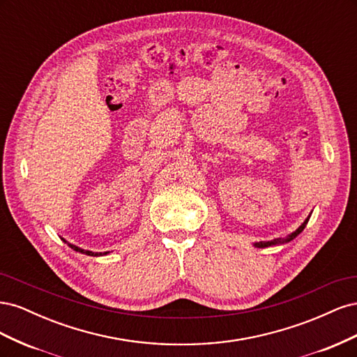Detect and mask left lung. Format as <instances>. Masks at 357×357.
<instances>
[{"label": "left lung", "instance_id": "1", "mask_svg": "<svg viewBox=\"0 0 357 357\" xmlns=\"http://www.w3.org/2000/svg\"><path fill=\"white\" fill-rule=\"evenodd\" d=\"M310 215H311V213L308 214V218L304 220V223H302L296 231H294L290 235H287L286 238H277V240H273V241H261V243H255L253 245H255V247H259V248H264V247H271V245H278V244H284V243L291 241L294 238H296V236H298L302 231H304V228H305L308 220H310Z\"/></svg>", "mask_w": 357, "mask_h": 357}]
</instances>
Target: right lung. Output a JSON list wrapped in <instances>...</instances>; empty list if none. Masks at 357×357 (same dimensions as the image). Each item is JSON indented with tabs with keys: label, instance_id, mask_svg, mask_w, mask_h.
<instances>
[{
	"label": "right lung",
	"instance_id": "1",
	"mask_svg": "<svg viewBox=\"0 0 357 357\" xmlns=\"http://www.w3.org/2000/svg\"><path fill=\"white\" fill-rule=\"evenodd\" d=\"M62 241L63 243H67L73 250H75V252H79V253H83V255H88V256H105V255H109V252H104V253H98V252H91V250H84V248H80V247H77V245H74V244H71V243H68L67 240H63L62 238Z\"/></svg>",
	"mask_w": 357,
	"mask_h": 357
}]
</instances>
